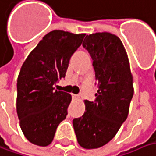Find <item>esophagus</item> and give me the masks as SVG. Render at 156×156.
Listing matches in <instances>:
<instances>
[{
  "instance_id": "1",
  "label": "esophagus",
  "mask_w": 156,
  "mask_h": 156,
  "mask_svg": "<svg viewBox=\"0 0 156 156\" xmlns=\"http://www.w3.org/2000/svg\"><path fill=\"white\" fill-rule=\"evenodd\" d=\"M72 97H73V98H75V99H78V98H79V95H78V94H72Z\"/></svg>"
}]
</instances>
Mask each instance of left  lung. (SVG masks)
<instances>
[{
    "instance_id": "8db88e82",
    "label": "left lung",
    "mask_w": 156,
    "mask_h": 156,
    "mask_svg": "<svg viewBox=\"0 0 156 156\" xmlns=\"http://www.w3.org/2000/svg\"><path fill=\"white\" fill-rule=\"evenodd\" d=\"M93 59L98 81L96 100H86V111L73 119L78 144L86 149L109 142L126 120L133 96V78L121 40L109 32L87 35L83 42Z\"/></svg>"
}]
</instances>
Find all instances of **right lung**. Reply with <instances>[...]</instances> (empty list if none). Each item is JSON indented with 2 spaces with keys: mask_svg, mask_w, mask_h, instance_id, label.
I'll return each mask as SVG.
<instances>
[{
  "mask_svg": "<svg viewBox=\"0 0 156 156\" xmlns=\"http://www.w3.org/2000/svg\"><path fill=\"white\" fill-rule=\"evenodd\" d=\"M85 36L61 30L48 32L21 67L16 112L24 137L34 145L48 146L57 126L66 118L71 95L55 90L54 86L65 77L69 59Z\"/></svg>",
  "mask_w": 156,
  "mask_h": 156,
  "instance_id": "right-lung-1",
  "label": "right lung"
}]
</instances>
